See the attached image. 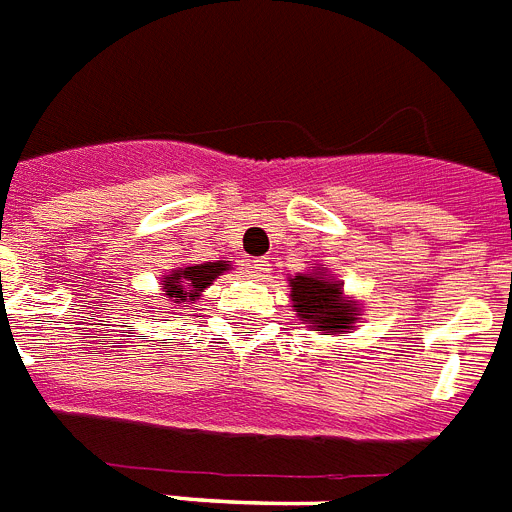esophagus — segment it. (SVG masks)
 Masks as SVG:
<instances>
[{
	"mask_svg": "<svg viewBox=\"0 0 512 512\" xmlns=\"http://www.w3.org/2000/svg\"><path fill=\"white\" fill-rule=\"evenodd\" d=\"M249 273H252L257 281H265L268 276H271V263H268L265 257H260V260H252V265H249Z\"/></svg>",
	"mask_w": 512,
	"mask_h": 512,
	"instance_id": "esophagus-1",
	"label": "esophagus"
}]
</instances>
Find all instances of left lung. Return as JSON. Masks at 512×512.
Segmentation results:
<instances>
[{
  "label": "left lung",
  "instance_id": "8db88e82",
  "mask_svg": "<svg viewBox=\"0 0 512 512\" xmlns=\"http://www.w3.org/2000/svg\"><path fill=\"white\" fill-rule=\"evenodd\" d=\"M292 287V308L303 324H311L313 332H332L345 335L361 316L356 300L342 295L340 281H335L327 271L316 268L313 273H297L289 279Z\"/></svg>",
  "mask_w": 512,
  "mask_h": 512
}]
</instances>
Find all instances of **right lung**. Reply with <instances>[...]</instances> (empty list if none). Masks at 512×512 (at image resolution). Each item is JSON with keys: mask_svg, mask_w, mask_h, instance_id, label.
Masks as SVG:
<instances>
[{"mask_svg": "<svg viewBox=\"0 0 512 512\" xmlns=\"http://www.w3.org/2000/svg\"><path fill=\"white\" fill-rule=\"evenodd\" d=\"M228 271V260H217V263H201V265H185L177 268L170 276H164V297L175 305H191V300H199L201 292Z\"/></svg>", "mask_w": 512, "mask_h": 512, "instance_id": "1", "label": "right lung"}]
</instances>
